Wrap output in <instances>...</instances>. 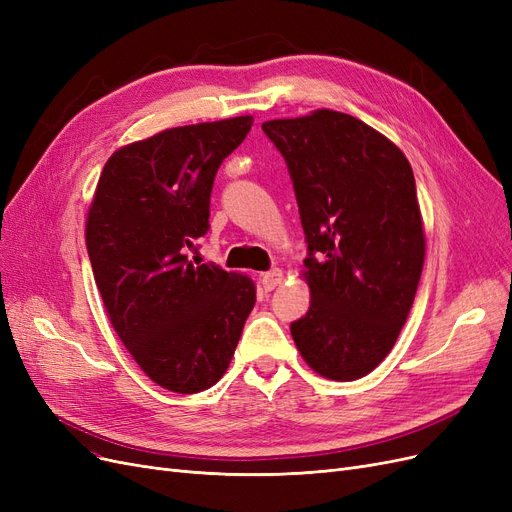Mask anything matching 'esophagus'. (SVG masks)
Wrapping results in <instances>:
<instances>
[{
    "label": "esophagus",
    "mask_w": 512,
    "mask_h": 512,
    "mask_svg": "<svg viewBox=\"0 0 512 512\" xmlns=\"http://www.w3.org/2000/svg\"><path fill=\"white\" fill-rule=\"evenodd\" d=\"M281 279H284L281 271L279 269H271V271H267V273L262 275V288L267 290V292H271V290H275L281 284Z\"/></svg>",
    "instance_id": "1"
}]
</instances>
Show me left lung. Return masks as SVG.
<instances>
[{"label":"left lung","instance_id":"8db88e82","mask_svg":"<svg viewBox=\"0 0 512 512\" xmlns=\"http://www.w3.org/2000/svg\"><path fill=\"white\" fill-rule=\"evenodd\" d=\"M262 131L288 165L307 241L311 305L292 339L315 373L360 379L390 354L424 269L413 169L349 114L317 110Z\"/></svg>","mask_w":512,"mask_h":512}]
</instances>
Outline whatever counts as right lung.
Listing matches in <instances>:
<instances>
[{"mask_svg": "<svg viewBox=\"0 0 512 512\" xmlns=\"http://www.w3.org/2000/svg\"><path fill=\"white\" fill-rule=\"evenodd\" d=\"M250 116L167 129L105 163L86 248L112 326L165 390L197 394L231 364L256 303L250 277L186 254L209 231L216 173Z\"/></svg>", "mask_w": 512, "mask_h": 512, "instance_id": "add662e5", "label": "right lung"}]
</instances>
